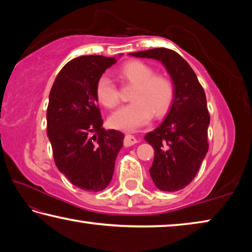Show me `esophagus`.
I'll return each instance as SVG.
<instances>
[{"mask_svg":"<svg viewBox=\"0 0 252 252\" xmlns=\"http://www.w3.org/2000/svg\"><path fill=\"white\" fill-rule=\"evenodd\" d=\"M135 143H138V140H136L133 135L126 134L125 136V140H123V144H125V147H131Z\"/></svg>","mask_w":252,"mask_h":252,"instance_id":"obj_1","label":"esophagus"}]
</instances>
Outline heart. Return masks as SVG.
I'll return each instance as SVG.
<instances>
[{
  "label": "heart",
  "instance_id": "1",
  "mask_svg": "<svg viewBox=\"0 0 252 252\" xmlns=\"http://www.w3.org/2000/svg\"><path fill=\"white\" fill-rule=\"evenodd\" d=\"M120 74L127 82L134 84L130 103L121 106L111 114L109 123L112 127L132 131L146 125L155 116L160 117L169 110L174 99V85L165 74L141 61H129L120 69ZM95 95L105 108H114L120 102L117 85L109 76L102 75L95 85Z\"/></svg>",
  "mask_w": 252,
  "mask_h": 252
}]
</instances>
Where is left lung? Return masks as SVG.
<instances>
[{
    "label": "left lung",
    "mask_w": 252,
    "mask_h": 252,
    "mask_svg": "<svg viewBox=\"0 0 252 252\" xmlns=\"http://www.w3.org/2000/svg\"><path fill=\"white\" fill-rule=\"evenodd\" d=\"M163 63L174 84V99L165 120L146 135L155 149L150 176L158 189L178 191L190 185L206 157L210 114L206 93L194 71L176 51L159 48L131 53Z\"/></svg>",
    "instance_id": "obj_1"
}]
</instances>
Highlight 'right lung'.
I'll use <instances>...</instances> for the list:
<instances>
[{
    "instance_id": "obj_1",
    "label": "right lung",
    "mask_w": 252,
    "mask_h": 252,
    "mask_svg": "<svg viewBox=\"0 0 252 252\" xmlns=\"http://www.w3.org/2000/svg\"><path fill=\"white\" fill-rule=\"evenodd\" d=\"M114 58L83 55L62 67L50 91L46 132L58 169L72 185L101 191L112 179L125 134L104 130L95 85Z\"/></svg>"
}]
</instances>
